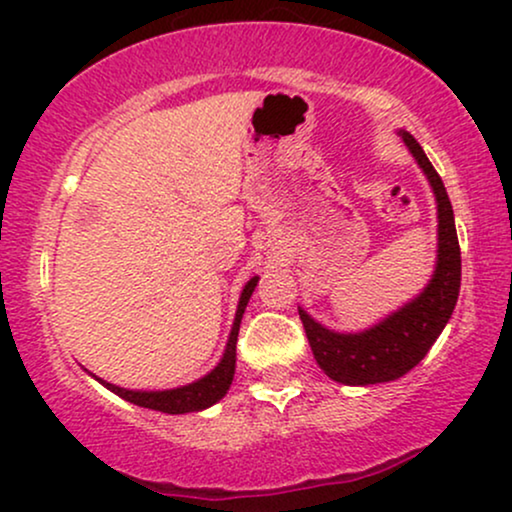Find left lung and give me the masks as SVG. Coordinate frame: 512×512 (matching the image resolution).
<instances>
[{"label": "left lung", "mask_w": 512, "mask_h": 512, "mask_svg": "<svg viewBox=\"0 0 512 512\" xmlns=\"http://www.w3.org/2000/svg\"><path fill=\"white\" fill-rule=\"evenodd\" d=\"M411 157L426 174L437 204V258L421 294H416L395 313L362 331H336L324 327L298 308L310 348L320 369L343 386H374L395 381L416 367L437 336L447 327L461 289V249L456 237L454 209L426 152L409 131L397 129Z\"/></svg>", "instance_id": "8db88e82"}]
</instances>
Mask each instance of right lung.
Instances as JSON below:
<instances>
[{"label":"right lung","instance_id":"add662e5","mask_svg":"<svg viewBox=\"0 0 512 512\" xmlns=\"http://www.w3.org/2000/svg\"><path fill=\"white\" fill-rule=\"evenodd\" d=\"M258 284V275L251 277V280L244 284L242 294H240V303H237L235 310V322H232L228 343H225L223 357L218 360V364L209 374H204L197 381L188 383V386H178V388H169V390H129L122 386H115V383L103 381V378L94 376L101 386H105L110 393H115L122 397V400L136 404V407H145V409H155L162 411V414H190V411H204L209 407H214L218 400H223L225 393L230 390L232 378H235V345H237V334H240V324H242V315L247 310V303L251 294H254Z\"/></svg>","mask_w":512,"mask_h":512}]
</instances>
